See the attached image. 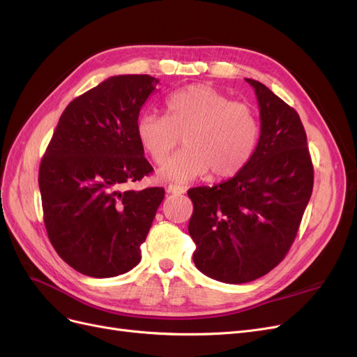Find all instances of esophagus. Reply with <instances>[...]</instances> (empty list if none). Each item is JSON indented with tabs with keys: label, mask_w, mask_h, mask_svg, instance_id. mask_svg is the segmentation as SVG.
<instances>
[{
	"label": "esophagus",
	"mask_w": 357,
	"mask_h": 357,
	"mask_svg": "<svg viewBox=\"0 0 357 357\" xmlns=\"http://www.w3.org/2000/svg\"><path fill=\"white\" fill-rule=\"evenodd\" d=\"M167 192L172 193V195H181V193L186 192V189L183 186H177V185H168Z\"/></svg>",
	"instance_id": "34e87169"
}]
</instances>
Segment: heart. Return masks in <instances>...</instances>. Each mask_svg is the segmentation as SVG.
Masks as SVG:
<instances>
[{"label":"heart","instance_id":"1","mask_svg":"<svg viewBox=\"0 0 357 357\" xmlns=\"http://www.w3.org/2000/svg\"><path fill=\"white\" fill-rule=\"evenodd\" d=\"M137 137L147 156L160 165L183 137L185 149L159 171L164 180L186 183L207 174L232 177L250 160L259 121L250 105L231 101L208 84H190L167 100V116L146 112Z\"/></svg>","mask_w":357,"mask_h":357}]
</instances>
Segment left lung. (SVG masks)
I'll list each match as a JSON object with an SVG mask.
<instances>
[{
    "instance_id": "left-lung-1",
    "label": "left lung",
    "mask_w": 357,
    "mask_h": 357,
    "mask_svg": "<svg viewBox=\"0 0 357 357\" xmlns=\"http://www.w3.org/2000/svg\"><path fill=\"white\" fill-rule=\"evenodd\" d=\"M261 135L247 165L213 188L189 189V234L202 274L222 283L253 282L283 261L312 192L314 172L299 114L261 82Z\"/></svg>"
}]
</instances>
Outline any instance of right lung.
Instances as JSON below:
<instances>
[{
	"label": "right lung",
	"mask_w": 357,
	"mask_h": 357,
	"mask_svg": "<svg viewBox=\"0 0 357 357\" xmlns=\"http://www.w3.org/2000/svg\"><path fill=\"white\" fill-rule=\"evenodd\" d=\"M158 83L147 74L113 75L73 100L41 159L38 186L49 240L84 275L116 277L142 261L139 245L165 190L122 189L153 171L137 121Z\"/></svg>",
	"instance_id": "obj_1"
}]
</instances>
